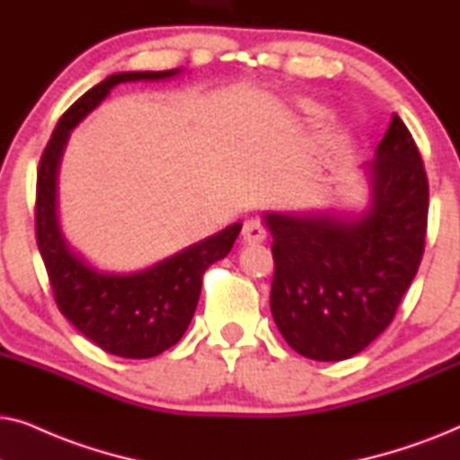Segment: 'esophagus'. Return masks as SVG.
Returning a JSON list of instances; mask_svg holds the SVG:
<instances>
[{"mask_svg":"<svg viewBox=\"0 0 460 460\" xmlns=\"http://www.w3.org/2000/svg\"><path fill=\"white\" fill-rule=\"evenodd\" d=\"M268 236V230L263 228V226L257 222V219H249V222H244L243 226V241L249 243V244H255V243H263Z\"/></svg>","mask_w":460,"mask_h":460,"instance_id":"esophagus-1","label":"esophagus"}]
</instances>
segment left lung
<instances>
[{"mask_svg": "<svg viewBox=\"0 0 460 460\" xmlns=\"http://www.w3.org/2000/svg\"><path fill=\"white\" fill-rule=\"evenodd\" d=\"M368 167L373 205L360 217L266 213L274 236V323L312 360H348L375 341L423 260L429 181L398 115Z\"/></svg>", "mask_w": 460, "mask_h": 460, "instance_id": "obj_1", "label": "left lung"}]
</instances>
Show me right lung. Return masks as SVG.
Returning a JSON list of instances; mask_svg holds the SVG:
<instances>
[{
    "label": "right lung",
    "instance_id": "right-lung-1",
    "mask_svg": "<svg viewBox=\"0 0 460 460\" xmlns=\"http://www.w3.org/2000/svg\"><path fill=\"white\" fill-rule=\"evenodd\" d=\"M175 73L178 68L117 73L93 85L60 117L37 167L35 236L56 305L98 348L131 360L159 356L180 341L197 310L203 274L211 263L230 253L241 224H232L144 272L102 274L75 255L60 234L56 219V172L68 131L96 109L112 87L128 81L173 77Z\"/></svg>",
    "mask_w": 460,
    "mask_h": 460
}]
</instances>
